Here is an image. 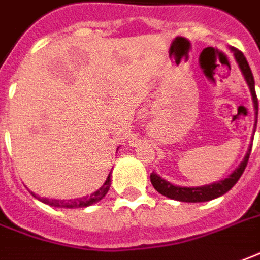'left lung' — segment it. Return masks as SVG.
I'll list each match as a JSON object with an SVG mask.
<instances>
[{"label": "left lung", "instance_id": "obj_1", "mask_svg": "<svg viewBox=\"0 0 260 260\" xmlns=\"http://www.w3.org/2000/svg\"><path fill=\"white\" fill-rule=\"evenodd\" d=\"M232 52L235 55L236 62L242 71L243 76L246 79V83L249 86L250 93H252V98H253V105H255V110H256L257 116V98L256 92H255V80H253V75H252V71H250L249 63L246 58L243 56V53L239 49L236 48H232ZM257 121V117H256ZM250 150H252V146L248 150V153L245 155L243 161L239 164V167L236 168L235 171L232 174L229 175L228 178H225L222 181L214 182L211 185H204V187H194V188H188V187H177V185H173L171 182L162 180L160 175H157L155 173H151L150 175V180H151V184L153 187L160 192L161 195L164 197H168L171 200H177V201L182 202H204V201H211L214 198H218L221 197L225 192H228L231 188L235 185L238 180L241 178V175L243 174L245 168H246V164H248V160H249Z\"/></svg>", "mask_w": 260, "mask_h": 260}]
</instances>
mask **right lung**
<instances>
[{
  "label": "right lung",
  "instance_id": "1",
  "mask_svg": "<svg viewBox=\"0 0 260 260\" xmlns=\"http://www.w3.org/2000/svg\"><path fill=\"white\" fill-rule=\"evenodd\" d=\"M110 184H112V178H110V174H109L105 184H103L96 192H93V194L89 195V197L76 198V200H69V201H59V200H51V201H49V200H46V198H42L41 201L45 202V204H49V205H53V207H60V208H83V207H89V205H92L94 202L100 201V200L107 194V191H109V188H110Z\"/></svg>",
  "mask_w": 260,
  "mask_h": 260
}]
</instances>
